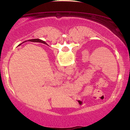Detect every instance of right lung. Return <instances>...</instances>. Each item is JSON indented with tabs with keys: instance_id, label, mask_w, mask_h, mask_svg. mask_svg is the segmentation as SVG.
<instances>
[{
	"instance_id": "obj_1",
	"label": "right lung",
	"mask_w": 130,
	"mask_h": 130,
	"mask_svg": "<svg viewBox=\"0 0 130 130\" xmlns=\"http://www.w3.org/2000/svg\"><path fill=\"white\" fill-rule=\"evenodd\" d=\"M33 41H34V42H44V44H45V42H44L43 41H42V40H39V39H34L33 40Z\"/></svg>"
}]
</instances>
